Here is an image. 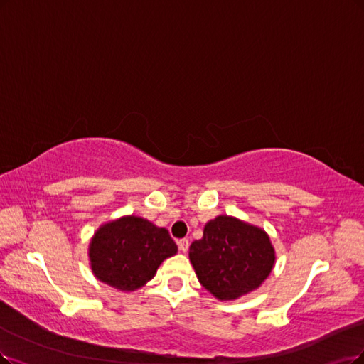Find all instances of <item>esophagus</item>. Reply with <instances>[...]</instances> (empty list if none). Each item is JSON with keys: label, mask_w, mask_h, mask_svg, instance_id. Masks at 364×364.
Here are the masks:
<instances>
[{"label": "esophagus", "mask_w": 364, "mask_h": 364, "mask_svg": "<svg viewBox=\"0 0 364 364\" xmlns=\"http://www.w3.org/2000/svg\"><path fill=\"white\" fill-rule=\"evenodd\" d=\"M178 249H180L183 253H186L187 250H189V240H187V238H181V240L178 241Z\"/></svg>", "instance_id": "34e87169"}]
</instances>
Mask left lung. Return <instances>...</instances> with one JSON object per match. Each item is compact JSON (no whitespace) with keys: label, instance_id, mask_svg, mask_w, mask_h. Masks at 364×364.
I'll list each match as a JSON object with an SVG mask.
<instances>
[{"label":"left lung","instance_id":"obj_1","mask_svg":"<svg viewBox=\"0 0 364 364\" xmlns=\"http://www.w3.org/2000/svg\"><path fill=\"white\" fill-rule=\"evenodd\" d=\"M189 258L200 285L223 301L258 289L273 270L276 253L261 228L218 216L191 245Z\"/></svg>","mask_w":364,"mask_h":364}]
</instances>
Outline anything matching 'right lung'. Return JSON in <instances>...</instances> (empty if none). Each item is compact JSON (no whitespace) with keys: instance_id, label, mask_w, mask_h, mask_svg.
Returning <instances> with one entry per match:
<instances>
[{"instance_id":"obj_1","label":"right lung","mask_w":364,"mask_h":364,"mask_svg":"<svg viewBox=\"0 0 364 364\" xmlns=\"http://www.w3.org/2000/svg\"><path fill=\"white\" fill-rule=\"evenodd\" d=\"M177 250L165 228L138 216H124L99 228L90 241L88 257L100 282L130 292L151 280L159 265Z\"/></svg>"}]
</instances>
